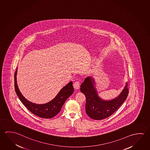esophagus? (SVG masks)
I'll list each match as a JSON object with an SVG mask.
<instances>
[{
	"instance_id": "1",
	"label": "esophagus",
	"mask_w": 150,
	"mask_h": 150,
	"mask_svg": "<svg viewBox=\"0 0 150 150\" xmlns=\"http://www.w3.org/2000/svg\"><path fill=\"white\" fill-rule=\"evenodd\" d=\"M73 86H74V88L75 89H78L79 88V87H80V84L79 81H76L73 83Z\"/></svg>"
}]
</instances>
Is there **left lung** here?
<instances>
[{"label": "left lung", "instance_id": "1", "mask_svg": "<svg viewBox=\"0 0 150 150\" xmlns=\"http://www.w3.org/2000/svg\"><path fill=\"white\" fill-rule=\"evenodd\" d=\"M95 81L91 77L85 79L81 85V91L86 96V112L94 120H102L112 115L120 107L128 97V83L119 96L111 100L101 99L94 86Z\"/></svg>", "mask_w": 150, "mask_h": 150}]
</instances>
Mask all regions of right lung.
<instances>
[{
    "label": "right lung",
    "instance_id": "add662e5",
    "mask_svg": "<svg viewBox=\"0 0 150 150\" xmlns=\"http://www.w3.org/2000/svg\"><path fill=\"white\" fill-rule=\"evenodd\" d=\"M17 69L15 74V91L22 103L33 114L41 118L49 119L53 118L59 113L62 107L67 99L73 93L74 88L72 81H70L59 91V93L53 100L47 103L38 105L32 103L23 96L18 88L17 83Z\"/></svg>",
    "mask_w": 150,
    "mask_h": 150
}]
</instances>
